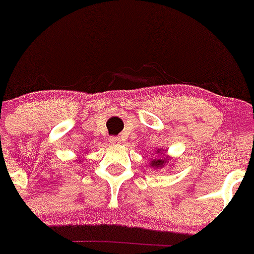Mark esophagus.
<instances>
[{"mask_svg": "<svg viewBox=\"0 0 254 254\" xmlns=\"http://www.w3.org/2000/svg\"><path fill=\"white\" fill-rule=\"evenodd\" d=\"M109 142H111L112 145H120V143H121V138H120V137H111V139H109Z\"/></svg>", "mask_w": 254, "mask_h": 254, "instance_id": "esophagus-1", "label": "esophagus"}]
</instances>
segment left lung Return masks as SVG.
<instances>
[{"instance_id": "8db88e82", "label": "left lung", "mask_w": 254, "mask_h": 254, "mask_svg": "<svg viewBox=\"0 0 254 254\" xmlns=\"http://www.w3.org/2000/svg\"><path fill=\"white\" fill-rule=\"evenodd\" d=\"M155 153L157 155V159H153L152 161H151L150 165L152 169H161V167H164L165 165L169 164L170 156H167V152H164V150H162V148L155 151Z\"/></svg>"}]
</instances>
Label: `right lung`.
I'll return each instance as SVG.
<instances>
[{"label":"right lung","mask_w":254,"mask_h":254,"mask_svg":"<svg viewBox=\"0 0 254 254\" xmlns=\"http://www.w3.org/2000/svg\"><path fill=\"white\" fill-rule=\"evenodd\" d=\"M80 162H81V161H79V164H80Z\"/></svg>","instance_id":"1"}]
</instances>
